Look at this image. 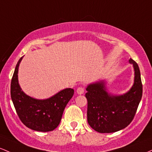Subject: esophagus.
Here are the masks:
<instances>
[{"label": "esophagus", "instance_id": "esophagus-1", "mask_svg": "<svg viewBox=\"0 0 152 152\" xmlns=\"http://www.w3.org/2000/svg\"><path fill=\"white\" fill-rule=\"evenodd\" d=\"M85 92V89L84 88H83V87H79V88L77 89V93L78 95H82Z\"/></svg>", "mask_w": 152, "mask_h": 152}]
</instances>
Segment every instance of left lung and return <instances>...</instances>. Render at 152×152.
Wrapping results in <instances>:
<instances>
[{"label":"left lung","instance_id":"left-lung-1","mask_svg":"<svg viewBox=\"0 0 152 152\" xmlns=\"http://www.w3.org/2000/svg\"><path fill=\"white\" fill-rule=\"evenodd\" d=\"M129 63L134 69V83L127 93L114 95L108 93L105 82L101 80L88 85V122L99 133H113L124 129L132 121L142 97L141 73L137 63Z\"/></svg>","mask_w":152,"mask_h":152}]
</instances>
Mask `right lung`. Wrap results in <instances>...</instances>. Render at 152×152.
Instances as JSON below:
<instances>
[{
    "instance_id": "obj_1",
    "label": "right lung",
    "mask_w": 152,
    "mask_h": 152,
    "mask_svg": "<svg viewBox=\"0 0 152 152\" xmlns=\"http://www.w3.org/2000/svg\"><path fill=\"white\" fill-rule=\"evenodd\" d=\"M23 57L17 63L11 84V96L16 113L21 122L32 130L53 131L60 123L64 108L74 95V90L66 88L44 100L25 94L18 80V67Z\"/></svg>"
}]
</instances>
